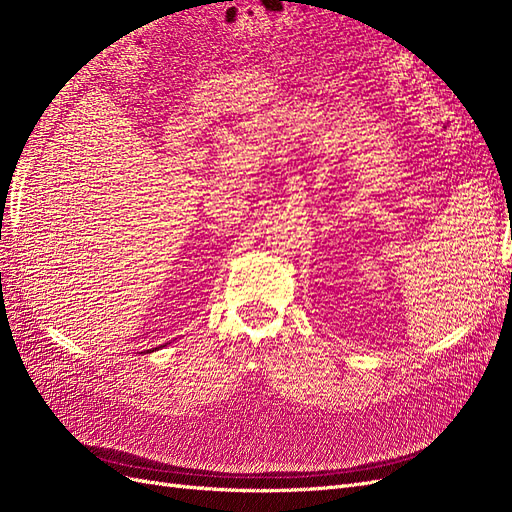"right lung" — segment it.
Here are the masks:
<instances>
[{
    "instance_id": "add662e5",
    "label": "right lung",
    "mask_w": 512,
    "mask_h": 512,
    "mask_svg": "<svg viewBox=\"0 0 512 512\" xmlns=\"http://www.w3.org/2000/svg\"><path fill=\"white\" fill-rule=\"evenodd\" d=\"M147 352H149V350H147Z\"/></svg>"
}]
</instances>
